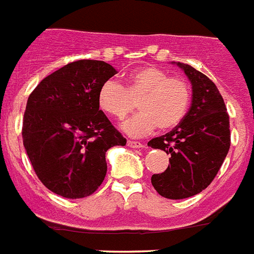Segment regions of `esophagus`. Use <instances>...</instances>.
Segmentation results:
<instances>
[{"label": "esophagus", "instance_id": "esophagus-1", "mask_svg": "<svg viewBox=\"0 0 254 254\" xmlns=\"http://www.w3.org/2000/svg\"><path fill=\"white\" fill-rule=\"evenodd\" d=\"M127 145H128L129 148H144V145H142L141 142L132 141V140H128V141H127Z\"/></svg>", "mask_w": 254, "mask_h": 254}]
</instances>
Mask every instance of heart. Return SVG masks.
<instances>
[{
    "label": "heart",
    "instance_id": "1",
    "mask_svg": "<svg viewBox=\"0 0 254 254\" xmlns=\"http://www.w3.org/2000/svg\"><path fill=\"white\" fill-rule=\"evenodd\" d=\"M102 112L117 119L125 118L135 109L140 112L125 121L121 128L139 137L158 127L161 131L174 128L187 114L190 102V85L183 77L170 76L154 66L136 68L125 77V87L113 80L105 81L97 94Z\"/></svg>",
    "mask_w": 254,
    "mask_h": 254
}]
</instances>
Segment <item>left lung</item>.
<instances>
[{
	"instance_id": "obj_1",
	"label": "left lung",
	"mask_w": 254,
	"mask_h": 254,
	"mask_svg": "<svg viewBox=\"0 0 254 254\" xmlns=\"http://www.w3.org/2000/svg\"><path fill=\"white\" fill-rule=\"evenodd\" d=\"M192 85L190 110L182 122L148 145L170 156L169 167L152 175L154 190L180 200L200 193L213 182L230 149V118L213 81L190 64L175 62Z\"/></svg>"
}]
</instances>
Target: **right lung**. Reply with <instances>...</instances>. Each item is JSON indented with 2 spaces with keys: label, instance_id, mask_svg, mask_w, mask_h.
Segmentation results:
<instances>
[{
  "label": "right lung",
  "instance_id": "right-lung-1",
  "mask_svg": "<svg viewBox=\"0 0 254 254\" xmlns=\"http://www.w3.org/2000/svg\"><path fill=\"white\" fill-rule=\"evenodd\" d=\"M115 74L104 61L80 60L48 75L29 94L23 144L41 183L62 197L93 193L108 171V149L127 142L98 106V89Z\"/></svg>",
  "mask_w": 254,
  "mask_h": 254
}]
</instances>
